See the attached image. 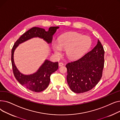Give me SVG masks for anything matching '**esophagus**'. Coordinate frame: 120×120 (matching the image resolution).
<instances>
[{"instance_id": "1", "label": "esophagus", "mask_w": 120, "mask_h": 120, "mask_svg": "<svg viewBox=\"0 0 120 120\" xmlns=\"http://www.w3.org/2000/svg\"><path fill=\"white\" fill-rule=\"evenodd\" d=\"M58 65H59V67H61V66L64 65V64L63 63L60 62V63H59V64H58Z\"/></svg>"}]
</instances>
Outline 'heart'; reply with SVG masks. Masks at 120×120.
Segmentation results:
<instances>
[{
    "label": "heart",
    "instance_id": "1",
    "mask_svg": "<svg viewBox=\"0 0 120 120\" xmlns=\"http://www.w3.org/2000/svg\"><path fill=\"white\" fill-rule=\"evenodd\" d=\"M91 40L87 36L72 33L61 36L57 43H52L54 53L60 55L62 49H66V54L71 59H76L82 56L91 45Z\"/></svg>",
    "mask_w": 120,
    "mask_h": 120
}]
</instances>
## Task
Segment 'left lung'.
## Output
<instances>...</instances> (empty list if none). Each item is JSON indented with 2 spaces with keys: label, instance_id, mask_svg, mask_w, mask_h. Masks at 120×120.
<instances>
[{
  "label": "left lung",
  "instance_id": "1",
  "mask_svg": "<svg viewBox=\"0 0 120 120\" xmlns=\"http://www.w3.org/2000/svg\"><path fill=\"white\" fill-rule=\"evenodd\" d=\"M104 54V48L98 39L97 45L90 52L66 65L67 82L73 92L88 91L98 83L102 76Z\"/></svg>",
  "mask_w": 120,
  "mask_h": 120
}]
</instances>
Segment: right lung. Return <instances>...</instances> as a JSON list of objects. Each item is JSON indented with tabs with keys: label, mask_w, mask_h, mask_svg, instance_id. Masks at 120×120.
<instances>
[{
	"label": "right lung",
	"mask_w": 120,
	"mask_h": 120,
	"mask_svg": "<svg viewBox=\"0 0 120 120\" xmlns=\"http://www.w3.org/2000/svg\"><path fill=\"white\" fill-rule=\"evenodd\" d=\"M59 27H52L48 31L39 27H33L22 34L15 43L11 49V61L12 70L16 79L21 85L28 89L36 92L45 90L50 82L51 74L58 68V63L52 62L46 59L35 72L30 74H24L20 72L16 67L14 55L16 48L19 44L35 37L43 39L48 44L52 42V36Z\"/></svg>",
	"instance_id": "1"
}]
</instances>
